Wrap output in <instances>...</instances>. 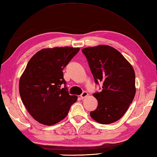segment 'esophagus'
<instances>
[{"label":"esophagus","mask_w":157,"mask_h":157,"mask_svg":"<svg viewBox=\"0 0 157 157\" xmlns=\"http://www.w3.org/2000/svg\"><path fill=\"white\" fill-rule=\"evenodd\" d=\"M88 93L87 92H86V91H84V92H83V93H82V94L80 95V97L82 98V99H84V98H85V97H86L87 96H88Z\"/></svg>","instance_id":"obj_1"}]
</instances>
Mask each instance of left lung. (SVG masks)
<instances>
[{"instance_id":"8db88e82","label":"left lung","mask_w":157,"mask_h":157,"mask_svg":"<svg viewBox=\"0 0 157 157\" xmlns=\"http://www.w3.org/2000/svg\"><path fill=\"white\" fill-rule=\"evenodd\" d=\"M95 82H102V90L93 94L97 109L90 113L100 124H108L121 119L136 93V75L129 62L109 45H99L82 49Z\"/></svg>"}]
</instances>
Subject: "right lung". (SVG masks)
Instances as JSON below:
<instances>
[{
  "label": "right lung",
  "mask_w": 157,
  "mask_h": 157,
  "mask_svg": "<svg viewBox=\"0 0 157 157\" xmlns=\"http://www.w3.org/2000/svg\"><path fill=\"white\" fill-rule=\"evenodd\" d=\"M79 51L71 47L44 48L28 63L20 79V94L27 111L39 123H58L77 101L78 97L68 93L63 70Z\"/></svg>",
  "instance_id": "add662e5"
}]
</instances>
